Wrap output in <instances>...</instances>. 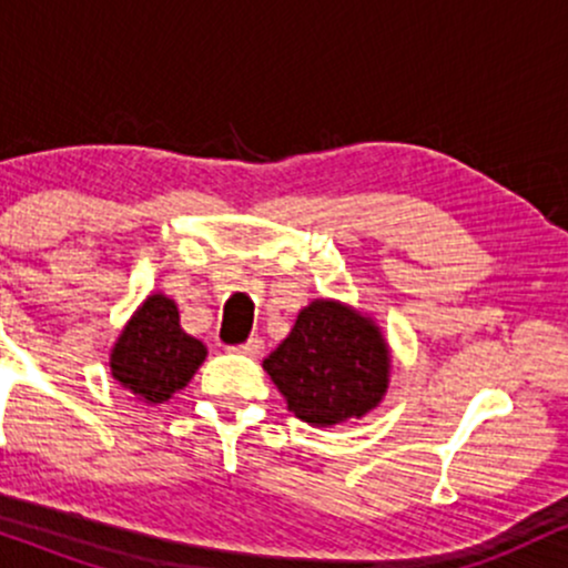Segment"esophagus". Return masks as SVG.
Masks as SVG:
<instances>
[{
  "label": "esophagus",
  "instance_id": "34e87169",
  "mask_svg": "<svg viewBox=\"0 0 568 568\" xmlns=\"http://www.w3.org/2000/svg\"><path fill=\"white\" fill-rule=\"evenodd\" d=\"M235 352L246 354V356H257L260 352H263V341H260V337H250V341H246V343L235 346Z\"/></svg>",
  "mask_w": 568,
  "mask_h": 568
}]
</instances>
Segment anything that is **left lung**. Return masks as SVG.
<instances>
[{
	"label": "left lung",
	"instance_id": "1",
	"mask_svg": "<svg viewBox=\"0 0 568 568\" xmlns=\"http://www.w3.org/2000/svg\"><path fill=\"white\" fill-rule=\"evenodd\" d=\"M263 367L301 422L335 426L378 407L392 354L373 318L337 301H314Z\"/></svg>",
	"mask_w": 568,
	"mask_h": 568
}]
</instances>
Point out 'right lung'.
Segmentation results:
<instances>
[{
  "mask_svg": "<svg viewBox=\"0 0 568 568\" xmlns=\"http://www.w3.org/2000/svg\"><path fill=\"white\" fill-rule=\"evenodd\" d=\"M206 359V346L187 335L171 297L150 295L129 318L110 354L112 378L146 405L171 399Z\"/></svg>",
  "mask_w": 568,
  "mask_h": 568,
  "instance_id": "1",
  "label": "right lung"
}]
</instances>
